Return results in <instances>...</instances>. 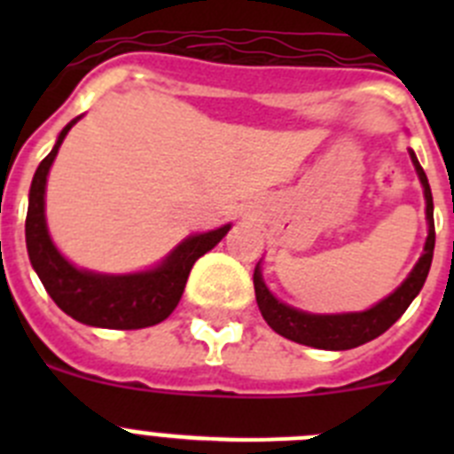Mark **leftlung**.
I'll use <instances>...</instances> for the list:
<instances>
[{
  "mask_svg": "<svg viewBox=\"0 0 454 454\" xmlns=\"http://www.w3.org/2000/svg\"><path fill=\"white\" fill-rule=\"evenodd\" d=\"M409 154H411V161H414L420 184H423L425 188V204H427L425 214H427V224H430V234H427V240H425V252L419 259V263L414 266V270H411V275H409L403 282V286L395 288L387 300H382L380 304L368 309V311H362V314L316 316L304 314V311H298V309L293 307H286L284 302L272 298V293L268 291L266 284H263L262 279V270L256 266L254 277H252V279H254L256 304L262 309V316L266 318V323L270 325L277 334H282L284 339L295 340V343H302V346L320 348V350H350V348L364 346L368 340L384 334V332L407 311L411 300L419 295L425 279H427V272H430L432 266V256H434L436 239L434 204H432L430 184H427L425 170L420 168L414 152L409 150Z\"/></svg>",
  "mask_w": 454,
  "mask_h": 454,
  "instance_id": "left-lung-1",
  "label": "left lung"
}]
</instances>
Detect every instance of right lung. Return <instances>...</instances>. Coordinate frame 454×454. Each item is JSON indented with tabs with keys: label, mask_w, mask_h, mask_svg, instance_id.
Masks as SVG:
<instances>
[{
	"label": "right lung",
	"mask_w": 454,
	"mask_h": 454,
	"mask_svg": "<svg viewBox=\"0 0 454 454\" xmlns=\"http://www.w3.org/2000/svg\"><path fill=\"white\" fill-rule=\"evenodd\" d=\"M72 120L56 140L54 150L40 161L29 191V211H27V250L31 266L38 272L40 282L51 300L67 316L83 325L104 327V330H143L161 323L175 311L182 300L184 286L191 275L192 263L207 254L230 231V224L207 234L191 236L168 256L166 262L150 272L138 275H95L77 270L56 250L47 234L45 224V184L47 172L63 138L70 131Z\"/></svg>",
	"instance_id": "add662e5"
}]
</instances>
